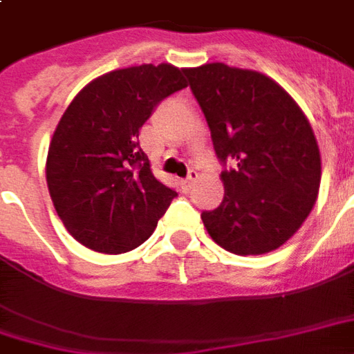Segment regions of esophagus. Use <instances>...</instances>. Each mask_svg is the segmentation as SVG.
<instances>
[{
  "instance_id": "esophagus-1",
  "label": "esophagus",
  "mask_w": 354,
  "mask_h": 354,
  "mask_svg": "<svg viewBox=\"0 0 354 354\" xmlns=\"http://www.w3.org/2000/svg\"><path fill=\"white\" fill-rule=\"evenodd\" d=\"M197 180H199V172H197L195 169H192L189 170V174H187V178H185V180H182V185H184L185 189H189V187H192V185H194Z\"/></svg>"
}]
</instances>
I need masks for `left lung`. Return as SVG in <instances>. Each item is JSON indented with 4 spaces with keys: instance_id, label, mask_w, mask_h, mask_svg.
<instances>
[{
    "instance_id": "obj_1",
    "label": "left lung",
    "mask_w": 354,
    "mask_h": 354,
    "mask_svg": "<svg viewBox=\"0 0 354 354\" xmlns=\"http://www.w3.org/2000/svg\"><path fill=\"white\" fill-rule=\"evenodd\" d=\"M211 130L224 199L203 211L209 236L236 254L283 245L315 207L320 149L303 111L272 78L224 63L185 68Z\"/></svg>"
}]
</instances>
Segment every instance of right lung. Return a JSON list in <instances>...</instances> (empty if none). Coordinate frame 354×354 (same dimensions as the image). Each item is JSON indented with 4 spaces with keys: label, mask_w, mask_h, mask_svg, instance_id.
I'll return each mask as SVG.
<instances>
[{
    "label": "right lung",
    "mask_w": 354,
    "mask_h": 354,
    "mask_svg": "<svg viewBox=\"0 0 354 354\" xmlns=\"http://www.w3.org/2000/svg\"><path fill=\"white\" fill-rule=\"evenodd\" d=\"M187 84L176 66L113 71L84 88L57 124L46 178L71 236L107 254L140 247L176 192L153 176L140 130L155 107Z\"/></svg>",
    "instance_id": "obj_1"
}]
</instances>
